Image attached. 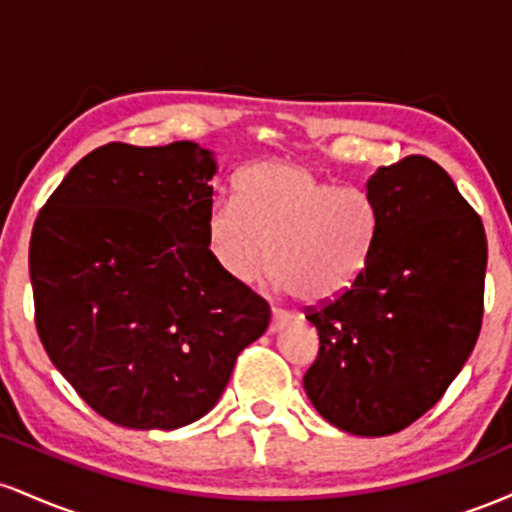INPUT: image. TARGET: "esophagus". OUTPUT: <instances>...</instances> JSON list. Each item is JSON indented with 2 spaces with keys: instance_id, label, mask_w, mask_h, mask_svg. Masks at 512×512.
Here are the masks:
<instances>
[{
  "instance_id": "34e87169",
  "label": "esophagus",
  "mask_w": 512,
  "mask_h": 512,
  "mask_svg": "<svg viewBox=\"0 0 512 512\" xmlns=\"http://www.w3.org/2000/svg\"><path fill=\"white\" fill-rule=\"evenodd\" d=\"M289 322H291V315L281 313V310H276V308H274V313H272V322H269V332H279V330H284V327L289 325Z\"/></svg>"
}]
</instances>
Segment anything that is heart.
I'll use <instances>...</instances> for the list:
<instances>
[{
    "instance_id": "b5f03b06",
    "label": "heart",
    "mask_w": 512,
    "mask_h": 512,
    "mask_svg": "<svg viewBox=\"0 0 512 512\" xmlns=\"http://www.w3.org/2000/svg\"><path fill=\"white\" fill-rule=\"evenodd\" d=\"M378 216L358 187H334L308 166L267 161L236 180V204L219 199L207 243L228 279L252 281L264 260L279 291L303 303L344 296L366 272Z\"/></svg>"
}]
</instances>
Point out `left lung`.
<instances>
[{"mask_svg": "<svg viewBox=\"0 0 512 512\" xmlns=\"http://www.w3.org/2000/svg\"><path fill=\"white\" fill-rule=\"evenodd\" d=\"M366 195L378 236L344 296L310 305L320 351L303 385L315 409L354 436H390L445 395L484 315L486 233L436 161L380 166Z\"/></svg>", "mask_w": 512, "mask_h": 512, "instance_id": "left-lung-1", "label": "left lung"}]
</instances>
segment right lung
<instances>
[{"mask_svg":"<svg viewBox=\"0 0 512 512\" xmlns=\"http://www.w3.org/2000/svg\"><path fill=\"white\" fill-rule=\"evenodd\" d=\"M214 173L195 142H110L35 219V330L76 395L117 426L202 419L269 325V303L209 252Z\"/></svg>","mask_w":512,"mask_h":512,"instance_id":"right-lung-1","label":"right lung"}]
</instances>
